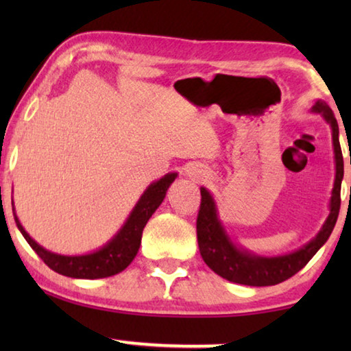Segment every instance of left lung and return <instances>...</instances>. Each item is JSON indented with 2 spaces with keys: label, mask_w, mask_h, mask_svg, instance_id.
<instances>
[{
  "label": "left lung",
  "mask_w": 351,
  "mask_h": 351,
  "mask_svg": "<svg viewBox=\"0 0 351 351\" xmlns=\"http://www.w3.org/2000/svg\"><path fill=\"white\" fill-rule=\"evenodd\" d=\"M315 113H321L332 129V145L335 155V180L329 203V215L319 233L304 247L276 257H262L238 247L225 232L219 220L217 208L213 195L201 186V206L196 219V234L203 261L210 270L225 280L246 286H273L282 282L300 271L310 258L328 241L337 222L340 209V186L343 179V156L339 142V124L329 105L318 100L313 105Z\"/></svg>",
  "instance_id": "obj_1"
}]
</instances>
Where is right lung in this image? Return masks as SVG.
Here are the masks:
<instances>
[{"instance_id":"right-lung-1","label":"right lung","mask_w":351,"mask_h":351,"mask_svg":"<svg viewBox=\"0 0 351 351\" xmlns=\"http://www.w3.org/2000/svg\"><path fill=\"white\" fill-rule=\"evenodd\" d=\"M176 177L177 172H169V174L161 177L160 180L153 182L143 191L141 199L137 201L136 208L132 209L131 215H129L123 227L119 228V232L104 247H100L99 251L84 254V256H62V254L47 251V249L40 246L35 239L30 238V234L23 230L16 213H14V219H16L17 228L21 230L27 243L30 244L33 251L41 257V261L51 270L60 273L64 276L81 278V280H97V278L113 276L123 271L134 261V257L137 256L143 228H145L152 214L160 208L167 189L176 180Z\"/></svg>"}]
</instances>
